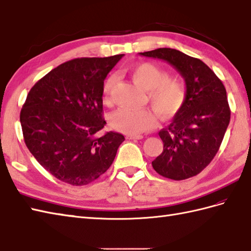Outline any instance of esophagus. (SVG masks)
Returning <instances> with one entry per match:
<instances>
[{"label": "esophagus", "instance_id": "esophagus-1", "mask_svg": "<svg viewBox=\"0 0 251 251\" xmlns=\"http://www.w3.org/2000/svg\"><path fill=\"white\" fill-rule=\"evenodd\" d=\"M143 136L142 135H128L127 136V139H131V140H139L142 139Z\"/></svg>", "mask_w": 251, "mask_h": 251}]
</instances>
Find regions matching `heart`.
<instances>
[{"label":"heart","instance_id":"obj_1","mask_svg":"<svg viewBox=\"0 0 251 251\" xmlns=\"http://www.w3.org/2000/svg\"><path fill=\"white\" fill-rule=\"evenodd\" d=\"M130 75L134 82L147 90L149 100L163 119L174 116L182 108L186 99L185 85L176 78H169L168 74L158 66L145 62L130 68ZM115 83V75L106 77L102 87L103 100L109 102L111 92ZM156 124V116L150 108L134 110L122 108L111 116L113 128L128 135H138L153 128Z\"/></svg>","mask_w":251,"mask_h":251}]
</instances>
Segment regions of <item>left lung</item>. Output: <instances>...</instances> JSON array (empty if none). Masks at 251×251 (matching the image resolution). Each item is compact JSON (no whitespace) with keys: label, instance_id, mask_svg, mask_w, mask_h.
<instances>
[{"label":"left lung","instance_id":"left-lung-1","mask_svg":"<svg viewBox=\"0 0 251 251\" xmlns=\"http://www.w3.org/2000/svg\"><path fill=\"white\" fill-rule=\"evenodd\" d=\"M139 54L167 61L184 78L186 88L183 106L158 132L164 148L152 166L168 179L193 177L215 157L230 123L225 85L201 60L180 50L157 49Z\"/></svg>","mask_w":251,"mask_h":251}]
</instances>
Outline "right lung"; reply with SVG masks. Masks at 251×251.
Returning <instances> with one entry per match:
<instances>
[{
	"label": "right lung",
	"mask_w": 251,
	"mask_h": 251,
	"mask_svg": "<svg viewBox=\"0 0 251 251\" xmlns=\"http://www.w3.org/2000/svg\"><path fill=\"white\" fill-rule=\"evenodd\" d=\"M124 55L76 58L37 81L20 112L24 139L32 155L58 180L86 185L113 163L125 140L119 132H98L102 119V87Z\"/></svg>",
	"instance_id": "1"
}]
</instances>
